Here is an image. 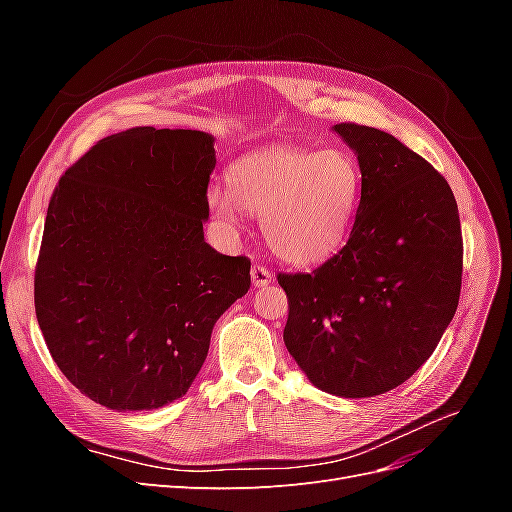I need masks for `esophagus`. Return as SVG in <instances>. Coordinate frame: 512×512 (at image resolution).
<instances>
[{"mask_svg":"<svg viewBox=\"0 0 512 512\" xmlns=\"http://www.w3.org/2000/svg\"><path fill=\"white\" fill-rule=\"evenodd\" d=\"M271 280H273V275H271V271H269L267 267H262V265H254V267H252V284H254L256 288L269 286Z\"/></svg>","mask_w":512,"mask_h":512,"instance_id":"esophagus-1","label":"esophagus"}]
</instances>
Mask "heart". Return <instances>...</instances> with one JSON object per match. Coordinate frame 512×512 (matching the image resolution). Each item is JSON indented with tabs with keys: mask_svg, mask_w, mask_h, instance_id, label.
<instances>
[{
	"mask_svg": "<svg viewBox=\"0 0 512 512\" xmlns=\"http://www.w3.org/2000/svg\"><path fill=\"white\" fill-rule=\"evenodd\" d=\"M228 190L211 188L207 205L226 228L239 211L262 215L273 254L297 267H316L346 245L363 194V170L346 149L265 147L230 164Z\"/></svg>",
	"mask_w": 512,
	"mask_h": 512,
	"instance_id": "heart-1",
	"label": "heart"
}]
</instances>
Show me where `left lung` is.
I'll list each match as a JSON object with an SVG mask.
<instances>
[{
    "label": "left lung",
    "instance_id": "left-lung-1",
    "mask_svg": "<svg viewBox=\"0 0 512 512\" xmlns=\"http://www.w3.org/2000/svg\"><path fill=\"white\" fill-rule=\"evenodd\" d=\"M363 170L361 207L342 252L312 273L277 275L288 294L284 344L316 389L374 397L436 350L461 290L453 190L389 132L331 128Z\"/></svg>",
    "mask_w": 512,
    "mask_h": 512
}]
</instances>
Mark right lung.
<instances>
[{
    "label": "right lung",
    "instance_id": "obj_1",
    "mask_svg": "<svg viewBox=\"0 0 512 512\" xmlns=\"http://www.w3.org/2000/svg\"><path fill=\"white\" fill-rule=\"evenodd\" d=\"M215 138L138 126L59 179L36 267V318L64 376L117 412L188 393L250 260L205 241Z\"/></svg>",
    "mask_w": 512,
    "mask_h": 512
}]
</instances>
